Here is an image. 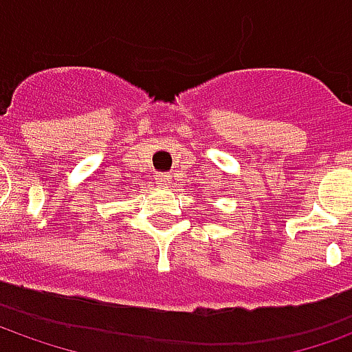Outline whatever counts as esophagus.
<instances>
[{
	"instance_id": "34e87169",
	"label": "esophagus",
	"mask_w": 352,
	"mask_h": 352,
	"mask_svg": "<svg viewBox=\"0 0 352 352\" xmlns=\"http://www.w3.org/2000/svg\"><path fill=\"white\" fill-rule=\"evenodd\" d=\"M154 181H156V184H168L169 183V175H166V173H156L154 175Z\"/></svg>"
}]
</instances>
